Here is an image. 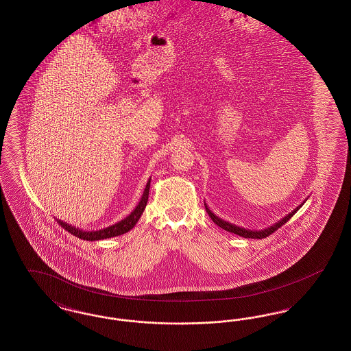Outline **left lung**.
<instances>
[{
    "label": "left lung",
    "instance_id": "1",
    "mask_svg": "<svg viewBox=\"0 0 351 351\" xmlns=\"http://www.w3.org/2000/svg\"><path fill=\"white\" fill-rule=\"evenodd\" d=\"M308 200V199H305V200L301 202L299 206H296L291 213H288L285 217L282 218V219H279L276 223H274V225H271V226H268L266 229H262V230H250V229H245V228H242V226H237V225H234L232 222H228V221H225V219H222V218L218 217L216 216L210 209H209V206L206 205V202H204V205H205V209H206V212H208V215H209V217L212 218V221L215 222V223H217L219 228H222L223 230H226V232H229V233L237 234V235H239V237H243V238H255V239H262V238H266L268 237L269 234L274 233L275 230H278L279 228H282L285 222H288V219L292 217L299 209H300L301 206L304 205V202Z\"/></svg>",
    "mask_w": 351,
    "mask_h": 351
}]
</instances>
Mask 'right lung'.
Instances as JSON below:
<instances>
[{"instance_id": "1", "label": "right lung", "mask_w": 351, "mask_h": 351, "mask_svg": "<svg viewBox=\"0 0 351 351\" xmlns=\"http://www.w3.org/2000/svg\"><path fill=\"white\" fill-rule=\"evenodd\" d=\"M151 178L146 184V188L143 191V195L141 197V200L138 202V205L134 208L133 212L128 216V217L121 219L116 222L114 225H110L108 228H102L99 230H82L76 226H72L71 223H67L62 219H58V222L67 230L68 233L73 234L77 238H82L84 241H101V239H106V238H112V237H118L121 234L128 233L133 229L136 225L138 219L142 216L147 201H149V192H150Z\"/></svg>"}]
</instances>
